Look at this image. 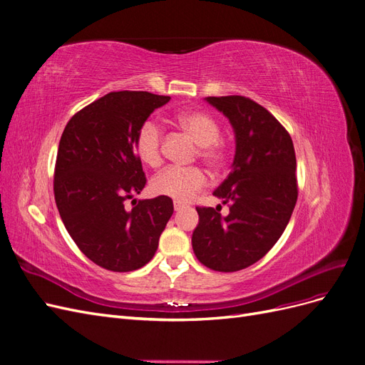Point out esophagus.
Instances as JSON below:
<instances>
[{"label":"esophagus","mask_w":365,"mask_h":365,"mask_svg":"<svg viewBox=\"0 0 365 365\" xmlns=\"http://www.w3.org/2000/svg\"><path fill=\"white\" fill-rule=\"evenodd\" d=\"M173 207H175L176 212H180V210L185 208V205H184V204H181V202H178V201H175V202H173Z\"/></svg>","instance_id":"34e87169"}]
</instances>
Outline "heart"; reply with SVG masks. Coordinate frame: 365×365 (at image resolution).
I'll return each mask as SVG.
<instances>
[{
    "label": "heart",
    "instance_id": "obj_1",
    "mask_svg": "<svg viewBox=\"0 0 365 365\" xmlns=\"http://www.w3.org/2000/svg\"><path fill=\"white\" fill-rule=\"evenodd\" d=\"M176 123L197 145L200 157L213 168L222 165L227 157L224 143L219 140V121L205 111H182L176 115ZM134 148L138 158L149 168H157L163 161V128L155 120L143 121L137 130ZM207 185V175L201 168H168L150 181L155 195L168 196L178 202H187Z\"/></svg>",
    "mask_w": 365,
    "mask_h": 365
}]
</instances>
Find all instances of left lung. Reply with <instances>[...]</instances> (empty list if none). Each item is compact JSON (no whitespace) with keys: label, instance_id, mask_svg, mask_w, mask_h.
Returning <instances> with one entry per match:
<instances>
[{"label":"left lung","instance_id":"left-lung-1","mask_svg":"<svg viewBox=\"0 0 365 365\" xmlns=\"http://www.w3.org/2000/svg\"><path fill=\"white\" fill-rule=\"evenodd\" d=\"M235 130L236 153L227 180L213 192L219 207H196L192 236L196 259L207 268L235 272L260 260L288 225L297 202V160L292 138L268 109L244 96L207 97Z\"/></svg>","mask_w":365,"mask_h":365}]
</instances>
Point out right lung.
Instances as JSON below:
<instances>
[{
	"label": "right lung",
	"instance_id": "obj_1",
	"mask_svg": "<svg viewBox=\"0 0 365 365\" xmlns=\"http://www.w3.org/2000/svg\"><path fill=\"white\" fill-rule=\"evenodd\" d=\"M169 101L148 91L109 93L76 113L62 132L54 200L76 245L105 269L145 267L173 215L168 196L141 200L130 212L125 208L146 185L134 148L137 130Z\"/></svg>",
	"mask_w": 365,
	"mask_h": 365
}]
</instances>
